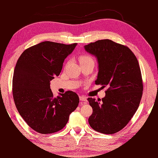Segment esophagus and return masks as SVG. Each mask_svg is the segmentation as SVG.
<instances>
[{"label": "esophagus", "mask_w": 158, "mask_h": 158, "mask_svg": "<svg viewBox=\"0 0 158 158\" xmlns=\"http://www.w3.org/2000/svg\"><path fill=\"white\" fill-rule=\"evenodd\" d=\"M79 99H80V100H81V104H86L87 101H88V100H87L86 97L83 96H80L79 97Z\"/></svg>", "instance_id": "34e87169"}]
</instances>
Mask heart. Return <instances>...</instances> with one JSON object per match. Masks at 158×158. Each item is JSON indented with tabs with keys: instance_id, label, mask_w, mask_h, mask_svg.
Listing matches in <instances>:
<instances>
[{
	"instance_id": "heart-1",
	"label": "heart",
	"mask_w": 158,
	"mask_h": 158,
	"mask_svg": "<svg viewBox=\"0 0 158 158\" xmlns=\"http://www.w3.org/2000/svg\"><path fill=\"white\" fill-rule=\"evenodd\" d=\"M87 60H93L91 57L89 56H82L79 58V62H84V61H87Z\"/></svg>"
}]
</instances>
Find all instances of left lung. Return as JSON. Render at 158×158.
I'll return each mask as SVG.
<instances>
[{
  "instance_id": "8db88e82",
  "label": "left lung",
  "mask_w": 158,
  "mask_h": 158,
  "mask_svg": "<svg viewBox=\"0 0 158 158\" xmlns=\"http://www.w3.org/2000/svg\"><path fill=\"white\" fill-rule=\"evenodd\" d=\"M98 64L96 85L106 87L102 101L88 98L93 113L88 122L97 132L112 135L123 129L138 109L143 85L139 62L127 47L109 39L85 45Z\"/></svg>"
}]
</instances>
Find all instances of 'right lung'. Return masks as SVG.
<instances>
[{
  "instance_id": "right-lung-1",
  "label": "right lung",
  "mask_w": 158,
  "mask_h": 158,
  "mask_svg": "<svg viewBox=\"0 0 158 158\" xmlns=\"http://www.w3.org/2000/svg\"><path fill=\"white\" fill-rule=\"evenodd\" d=\"M76 45L41 42L26 49L17 61L13 100L20 115L36 132L45 135L62 130L78 106L75 92L67 91L54 98L50 89V81L60 75L64 61Z\"/></svg>"
}]
</instances>
